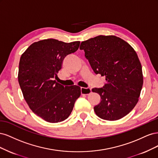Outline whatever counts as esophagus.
<instances>
[{
	"instance_id": "1",
	"label": "esophagus",
	"mask_w": 158,
	"mask_h": 158,
	"mask_svg": "<svg viewBox=\"0 0 158 158\" xmlns=\"http://www.w3.org/2000/svg\"><path fill=\"white\" fill-rule=\"evenodd\" d=\"M81 94L84 95H88L92 92V89L91 88H81Z\"/></svg>"
}]
</instances>
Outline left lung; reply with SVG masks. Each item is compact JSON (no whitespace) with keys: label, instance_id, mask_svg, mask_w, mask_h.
I'll list each match as a JSON object with an SVG mask.
<instances>
[{"label":"left lung","instance_id":"obj_1","mask_svg":"<svg viewBox=\"0 0 158 158\" xmlns=\"http://www.w3.org/2000/svg\"><path fill=\"white\" fill-rule=\"evenodd\" d=\"M81 50L95 74L105 76L106 84L95 88L101 102L94 109L107 121L118 120L130 113L138 102L143 85L142 65L136 51L114 35H98L81 43Z\"/></svg>","mask_w":158,"mask_h":158}]
</instances>
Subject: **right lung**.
Masks as SVG:
<instances>
[{"mask_svg": "<svg viewBox=\"0 0 158 158\" xmlns=\"http://www.w3.org/2000/svg\"><path fill=\"white\" fill-rule=\"evenodd\" d=\"M80 41L55 39L32 44L20 57L18 82L28 106L47 122L67 118L81 94L78 85L63 86L55 80L66 56L78 49Z\"/></svg>", "mask_w": 158, "mask_h": 158, "instance_id": "add662e5", "label": "right lung"}]
</instances>
